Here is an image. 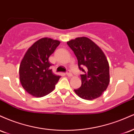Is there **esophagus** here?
Listing matches in <instances>:
<instances>
[{"label":"esophagus","instance_id":"obj_1","mask_svg":"<svg viewBox=\"0 0 134 134\" xmlns=\"http://www.w3.org/2000/svg\"><path fill=\"white\" fill-rule=\"evenodd\" d=\"M66 74H67V76H68V77H70L72 76V74L71 72H70V70H67V73H66Z\"/></svg>","mask_w":134,"mask_h":134}]
</instances>
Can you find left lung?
<instances>
[{
    "instance_id": "left-lung-1",
    "label": "left lung",
    "mask_w": 134,
    "mask_h": 134,
    "mask_svg": "<svg viewBox=\"0 0 134 134\" xmlns=\"http://www.w3.org/2000/svg\"><path fill=\"white\" fill-rule=\"evenodd\" d=\"M77 58L78 66L83 72L82 84L75 93L82 99L92 100L99 98L110 82L109 64L102 50L86 37L76 38L67 42Z\"/></svg>"
}]
</instances>
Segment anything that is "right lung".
<instances>
[{"label": "right lung", "instance_id": "obj_1", "mask_svg": "<svg viewBox=\"0 0 134 134\" xmlns=\"http://www.w3.org/2000/svg\"><path fill=\"white\" fill-rule=\"evenodd\" d=\"M60 42L43 38L29 48L19 66V79L23 88L32 96L40 98L55 89L60 76L50 69L48 58Z\"/></svg>", "mask_w": 134, "mask_h": 134}]
</instances>
